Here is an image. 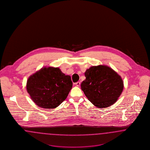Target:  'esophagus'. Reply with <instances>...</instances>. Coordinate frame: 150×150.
<instances>
[{
	"mask_svg": "<svg viewBox=\"0 0 150 150\" xmlns=\"http://www.w3.org/2000/svg\"><path fill=\"white\" fill-rule=\"evenodd\" d=\"M75 85L77 86H80V81L76 82V83H75Z\"/></svg>",
	"mask_w": 150,
	"mask_h": 150,
	"instance_id": "1",
	"label": "esophagus"
}]
</instances>
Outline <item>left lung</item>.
I'll use <instances>...</instances> for the list:
<instances>
[{"mask_svg": "<svg viewBox=\"0 0 150 150\" xmlns=\"http://www.w3.org/2000/svg\"><path fill=\"white\" fill-rule=\"evenodd\" d=\"M81 90L96 107H107L120 97L124 84L121 76L107 66H92L85 72Z\"/></svg>", "mask_w": 150, "mask_h": 150, "instance_id": "1", "label": "left lung"}]
</instances>
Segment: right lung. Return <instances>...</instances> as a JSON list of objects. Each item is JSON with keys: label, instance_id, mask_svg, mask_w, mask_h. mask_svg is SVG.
<instances>
[{"label": "right lung", "instance_id": "obj_1", "mask_svg": "<svg viewBox=\"0 0 150 150\" xmlns=\"http://www.w3.org/2000/svg\"><path fill=\"white\" fill-rule=\"evenodd\" d=\"M72 86L71 77L59 69L44 67L30 76L26 88L39 107L54 108L67 98Z\"/></svg>", "mask_w": 150, "mask_h": 150}]
</instances>
